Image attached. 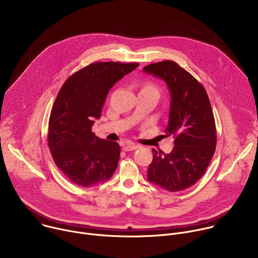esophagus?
I'll return each mask as SVG.
<instances>
[{"label":"esophagus","mask_w":258,"mask_h":258,"mask_svg":"<svg viewBox=\"0 0 258 258\" xmlns=\"http://www.w3.org/2000/svg\"><path fill=\"white\" fill-rule=\"evenodd\" d=\"M138 147H139V146H137V145H135V144H133V143H127V144L123 145L122 150H123V151H133V150H136V149L138 148Z\"/></svg>","instance_id":"1"}]
</instances>
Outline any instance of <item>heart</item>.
<instances>
[{
	"mask_svg": "<svg viewBox=\"0 0 258 258\" xmlns=\"http://www.w3.org/2000/svg\"><path fill=\"white\" fill-rule=\"evenodd\" d=\"M142 90H143V91H150V92H153V93H155V94L158 95V89H157V87L154 86V85H152V84H147V85H145Z\"/></svg>",
	"mask_w": 258,
	"mask_h": 258,
	"instance_id": "obj_1",
	"label": "heart"
}]
</instances>
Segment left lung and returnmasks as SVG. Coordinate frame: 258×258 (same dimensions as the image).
<instances>
[{
  "label": "left lung",
  "mask_w": 258,
  "mask_h": 258,
  "mask_svg": "<svg viewBox=\"0 0 258 258\" xmlns=\"http://www.w3.org/2000/svg\"><path fill=\"white\" fill-rule=\"evenodd\" d=\"M143 70L165 82L170 94L166 136L174 138L169 154L152 150L148 180L169 192L186 190L196 183L215 151L216 128L204 87L173 61L145 66Z\"/></svg>",
  "instance_id": "left-lung-1"
}]
</instances>
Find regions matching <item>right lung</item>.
Here are the masks:
<instances>
[{
	"label": "right lung",
	"instance_id": "add662e5",
	"mask_svg": "<svg viewBox=\"0 0 258 258\" xmlns=\"http://www.w3.org/2000/svg\"><path fill=\"white\" fill-rule=\"evenodd\" d=\"M139 63L95 62L73 73L53 105L48 144L57 167L82 187L98 185L114 173L120 146L98 138L92 126L108 92Z\"/></svg>",
	"mask_w": 258,
	"mask_h": 258
}]
</instances>
